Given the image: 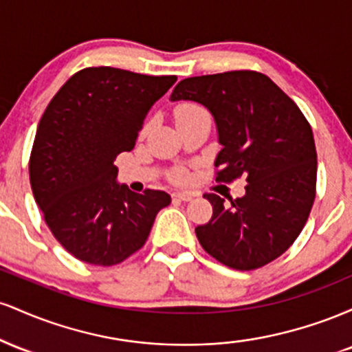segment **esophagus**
<instances>
[{"label":"esophagus","instance_id":"esophagus-1","mask_svg":"<svg viewBox=\"0 0 352 352\" xmlns=\"http://www.w3.org/2000/svg\"><path fill=\"white\" fill-rule=\"evenodd\" d=\"M172 197L175 200H180V201H190L193 199L192 193H188V192H175Z\"/></svg>","mask_w":352,"mask_h":352}]
</instances>
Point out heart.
<instances>
[{
    "instance_id": "1",
    "label": "heart",
    "mask_w": 352,
    "mask_h": 352,
    "mask_svg": "<svg viewBox=\"0 0 352 352\" xmlns=\"http://www.w3.org/2000/svg\"><path fill=\"white\" fill-rule=\"evenodd\" d=\"M197 111H201V107L197 106V104H192V102H184L175 109V119H180V117L192 114V112H197ZM173 179H175L177 182H184L185 180V172L184 170H177L175 173H173Z\"/></svg>"
}]
</instances>
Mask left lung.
I'll use <instances>...</instances> for the list:
<instances>
[{"label":"left lung","instance_id":"obj_1","mask_svg":"<svg viewBox=\"0 0 352 352\" xmlns=\"http://www.w3.org/2000/svg\"><path fill=\"white\" fill-rule=\"evenodd\" d=\"M172 100H195L218 129L217 182L245 177L246 193L230 200L205 193L212 220L195 228L217 261L240 272L261 268L294 243L316 197V147L300 107L268 76L228 71L180 80Z\"/></svg>","mask_w":352,"mask_h":352}]
</instances>
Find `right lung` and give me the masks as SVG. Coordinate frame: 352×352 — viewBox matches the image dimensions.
<instances>
[{
    "mask_svg": "<svg viewBox=\"0 0 352 352\" xmlns=\"http://www.w3.org/2000/svg\"><path fill=\"white\" fill-rule=\"evenodd\" d=\"M177 76L86 67L47 104L30 157V182L56 240L84 263H122L147 241L162 190L116 182V157L131 152L145 117Z\"/></svg>",
    "mask_w": 352,
    "mask_h": 352,
    "instance_id": "obj_1",
    "label": "right lung"
}]
</instances>
